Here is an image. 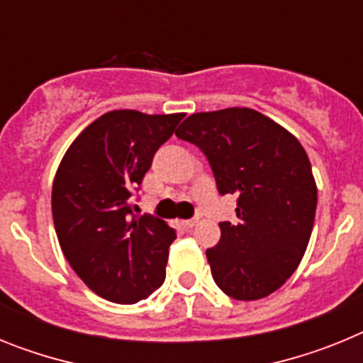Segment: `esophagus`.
I'll list each match as a JSON object with an SVG mask.
<instances>
[{
	"label": "esophagus",
	"instance_id": "34e87169",
	"mask_svg": "<svg viewBox=\"0 0 363 363\" xmlns=\"http://www.w3.org/2000/svg\"><path fill=\"white\" fill-rule=\"evenodd\" d=\"M196 223H198V220H184V221H182V225H184L187 230H191L192 227L196 225Z\"/></svg>",
	"mask_w": 363,
	"mask_h": 363
}]
</instances>
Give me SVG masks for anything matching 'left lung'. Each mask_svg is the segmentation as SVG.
Listing matches in <instances>:
<instances>
[{
	"mask_svg": "<svg viewBox=\"0 0 363 363\" xmlns=\"http://www.w3.org/2000/svg\"><path fill=\"white\" fill-rule=\"evenodd\" d=\"M176 136L205 154L220 194L238 198L240 221H221L220 242L207 249L218 287L245 301L280 289L303 258L318 201L306 149L247 107L191 114Z\"/></svg>",
	"mask_w": 363,
	"mask_h": 363,
	"instance_id": "obj_1",
	"label": "left lung"
}]
</instances>
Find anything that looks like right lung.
<instances>
[{
	"label": "right lung",
	"instance_id": "right-lung-1",
	"mask_svg": "<svg viewBox=\"0 0 363 363\" xmlns=\"http://www.w3.org/2000/svg\"><path fill=\"white\" fill-rule=\"evenodd\" d=\"M184 116L111 111L74 140L57 167V240L74 272L105 300L136 303L165 280L176 233L160 218L136 216L133 192Z\"/></svg>",
	"mask_w": 363,
	"mask_h": 363
}]
</instances>
